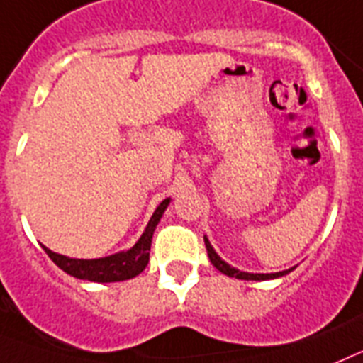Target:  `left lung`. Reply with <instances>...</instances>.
Masks as SVG:
<instances>
[{
  "instance_id": "obj_1",
  "label": "left lung",
  "mask_w": 363,
  "mask_h": 363,
  "mask_svg": "<svg viewBox=\"0 0 363 363\" xmlns=\"http://www.w3.org/2000/svg\"><path fill=\"white\" fill-rule=\"evenodd\" d=\"M204 245H206V252H208V257H210V261H212V264L216 267L219 272L226 274V276L230 277H238V279H247V281H264V279H274V277H281L285 276V274H289L291 270L294 269H289V270H281V272H274V274H250V272H241V270L234 269V267H230L226 261L220 259L219 256H217V252L213 250V247L210 245V241H208V238L204 235Z\"/></svg>"
}]
</instances>
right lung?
I'll list each match as a JSON object with an SVG mask.
<instances>
[{
    "label": "right lung",
    "mask_w": 363,
    "mask_h": 363,
    "mask_svg": "<svg viewBox=\"0 0 363 363\" xmlns=\"http://www.w3.org/2000/svg\"><path fill=\"white\" fill-rule=\"evenodd\" d=\"M169 201L172 199L168 197V199H164L157 206L150 223H147L146 230H144V234L140 235V239L129 250L118 252V254H113V256L107 257H99V259H74V257L56 254V252L49 250L43 245L42 247L47 252V256L55 261L60 269L67 272L69 276L78 277V279H87V281L96 283H113L131 279V277L138 276L146 269L147 261H150L151 238H153V232H155L157 225H159L164 210L168 208Z\"/></svg>",
    "instance_id": "right-lung-1"
}]
</instances>
